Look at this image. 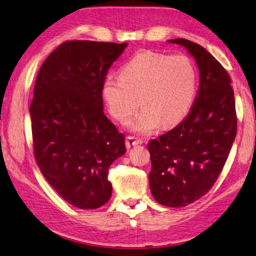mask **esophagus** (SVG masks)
I'll list each match as a JSON object with an SVG mask.
<instances>
[{
	"mask_svg": "<svg viewBox=\"0 0 256 256\" xmlns=\"http://www.w3.org/2000/svg\"><path fill=\"white\" fill-rule=\"evenodd\" d=\"M142 143H143V140H140V138L135 137V136H127V137H126V145H127L128 148H130L132 146L140 145Z\"/></svg>",
	"mask_w": 256,
	"mask_h": 256,
	"instance_id": "34e87169",
	"label": "esophagus"
}]
</instances>
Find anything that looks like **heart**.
<instances>
[{
	"mask_svg": "<svg viewBox=\"0 0 256 256\" xmlns=\"http://www.w3.org/2000/svg\"><path fill=\"white\" fill-rule=\"evenodd\" d=\"M198 90V70L192 58L182 53L144 51L126 64L120 76H108L103 95L110 113L126 122L143 106L130 122L132 130L150 134L162 122H179L190 112ZM141 100H139V98Z\"/></svg>",
	"mask_w": 256,
	"mask_h": 256,
	"instance_id": "obj_1",
	"label": "heart"
}]
</instances>
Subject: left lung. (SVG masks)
Here are the masks:
<instances>
[{
	"label": "left lung",
	"instance_id": "left-lung-1",
	"mask_svg": "<svg viewBox=\"0 0 256 256\" xmlns=\"http://www.w3.org/2000/svg\"><path fill=\"white\" fill-rule=\"evenodd\" d=\"M195 58L200 87L187 116L148 143L153 198L164 206L182 208L214 185L237 132L236 104L229 74L216 58L194 42L176 38Z\"/></svg>",
	"mask_w": 256,
	"mask_h": 256
}]
</instances>
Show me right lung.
<instances>
[{"label": "right lung", "mask_w": 256, "mask_h": 256, "mask_svg": "<svg viewBox=\"0 0 256 256\" xmlns=\"http://www.w3.org/2000/svg\"><path fill=\"white\" fill-rule=\"evenodd\" d=\"M127 43L68 40L37 74L29 106L34 156L62 198L93 210L111 198L108 168L126 152L124 136L103 112V82Z\"/></svg>", "instance_id": "1"}]
</instances>
